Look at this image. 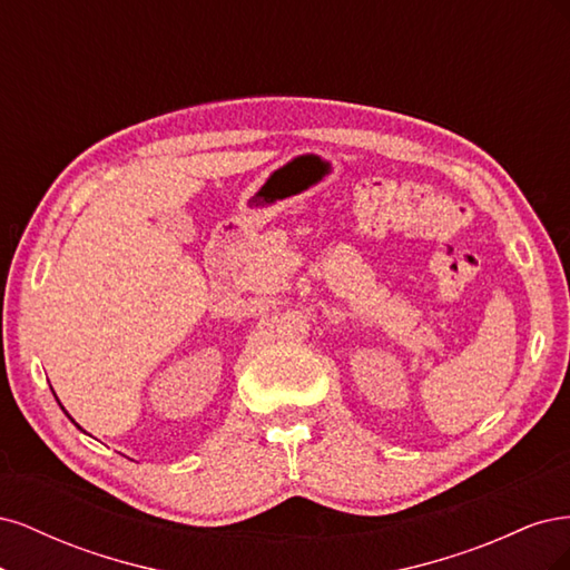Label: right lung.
Returning a JSON list of instances; mask_svg holds the SVG:
<instances>
[{"label":"right lung","instance_id":"1","mask_svg":"<svg viewBox=\"0 0 570 570\" xmlns=\"http://www.w3.org/2000/svg\"><path fill=\"white\" fill-rule=\"evenodd\" d=\"M78 428H80V425H78Z\"/></svg>","mask_w":570,"mask_h":570}]
</instances>
